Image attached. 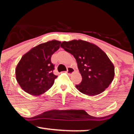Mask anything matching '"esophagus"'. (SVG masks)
<instances>
[{
    "label": "esophagus",
    "mask_w": 134,
    "mask_h": 134,
    "mask_svg": "<svg viewBox=\"0 0 134 134\" xmlns=\"http://www.w3.org/2000/svg\"><path fill=\"white\" fill-rule=\"evenodd\" d=\"M74 71H75V69H73V68H72V67H67V72L68 74H69V75L72 74V73H73V72H74Z\"/></svg>",
    "instance_id": "34e87169"
}]
</instances>
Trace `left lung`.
<instances>
[{
    "mask_svg": "<svg viewBox=\"0 0 134 134\" xmlns=\"http://www.w3.org/2000/svg\"><path fill=\"white\" fill-rule=\"evenodd\" d=\"M61 47L74 56L82 81L76 85L81 93L95 96L102 93L114 80V65L107 54L96 45L85 41H64Z\"/></svg>",
    "mask_w": 134,
    "mask_h": 134,
    "instance_id": "1",
    "label": "left lung"
}]
</instances>
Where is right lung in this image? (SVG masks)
I'll use <instances>...</instances> for the list:
<instances>
[{"instance_id":"1","label":"right lung","mask_w":134,"mask_h":134,"mask_svg":"<svg viewBox=\"0 0 134 134\" xmlns=\"http://www.w3.org/2000/svg\"><path fill=\"white\" fill-rule=\"evenodd\" d=\"M60 41L53 40L31 48L22 56L16 69L18 84L24 91L34 96L45 93L53 85L58 76L51 57L59 48Z\"/></svg>"}]
</instances>
